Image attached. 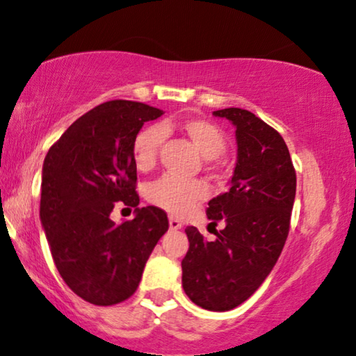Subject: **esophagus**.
<instances>
[{
	"instance_id": "1",
	"label": "esophagus",
	"mask_w": 356,
	"mask_h": 356,
	"mask_svg": "<svg viewBox=\"0 0 356 356\" xmlns=\"http://www.w3.org/2000/svg\"><path fill=\"white\" fill-rule=\"evenodd\" d=\"M169 227L170 230H179L182 227V220H179L177 217H169Z\"/></svg>"
}]
</instances>
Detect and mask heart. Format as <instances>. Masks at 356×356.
I'll return each mask as SVG.
<instances>
[{"label": "heart", "instance_id": "obj_1", "mask_svg": "<svg viewBox=\"0 0 356 356\" xmlns=\"http://www.w3.org/2000/svg\"><path fill=\"white\" fill-rule=\"evenodd\" d=\"M179 131L184 132L194 145L199 149V152L212 162L216 157H219L227 147L225 132L220 129L217 124H213L207 119L191 118L177 124ZM169 129V126H145L140 129L132 139L131 154L136 167L143 172L151 170L157 162V154L162 143H164V132ZM209 194L207 184L200 179H186L175 177V175H162L161 179L151 182L145 189V197L152 205L167 211L170 213L189 212L195 204L204 200Z\"/></svg>", "mask_w": 356, "mask_h": 356}]
</instances>
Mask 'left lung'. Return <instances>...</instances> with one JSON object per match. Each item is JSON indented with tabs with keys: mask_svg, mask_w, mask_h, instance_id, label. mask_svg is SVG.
<instances>
[{
	"mask_svg": "<svg viewBox=\"0 0 356 356\" xmlns=\"http://www.w3.org/2000/svg\"><path fill=\"white\" fill-rule=\"evenodd\" d=\"M213 115L237 129L230 189L213 197L205 211L212 225L224 220L225 229L207 242L195 227H187L182 286L195 305L227 312L245 302L277 264L290 230L297 175L284 137L254 113L229 108Z\"/></svg>",
	"mask_w": 356,
	"mask_h": 356,
	"instance_id": "1",
	"label": "left lung"
}]
</instances>
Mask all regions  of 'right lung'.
<instances>
[{
  "instance_id": "1",
  "label": "right lung",
  "mask_w": 356,
  "mask_h": 356,
  "mask_svg": "<svg viewBox=\"0 0 356 356\" xmlns=\"http://www.w3.org/2000/svg\"><path fill=\"white\" fill-rule=\"evenodd\" d=\"M164 114L144 102L115 99L81 115L46 154L40 217L59 275L83 300L108 307L139 286L149 255L169 229L159 207H137L132 139ZM114 204L135 207L115 225Z\"/></svg>"
}]
</instances>
